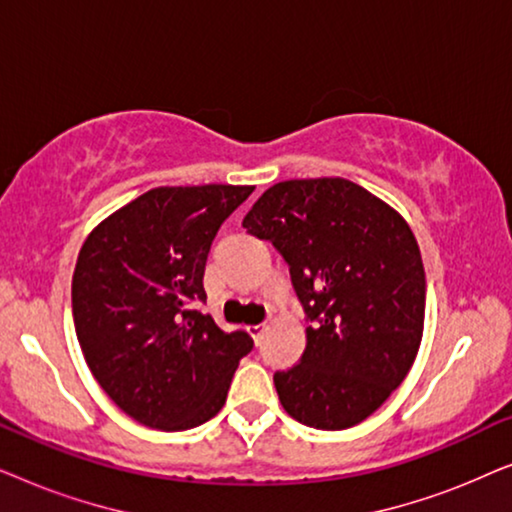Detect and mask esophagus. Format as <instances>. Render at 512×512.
Returning a JSON list of instances; mask_svg holds the SVG:
<instances>
[{
  "mask_svg": "<svg viewBox=\"0 0 512 512\" xmlns=\"http://www.w3.org/2000/svg\"><path fill=\"white\" fill-rule=\"evenodd\" d=\"M247 333L251 335V338H254V342H256V345H258V342H261V338H263V333H265V324L247 326Z\"/></svg>",
  "mask_w": 512,
  "mask_h": 512,
  "instance_id": "obj_1",
  "label": "esophagus"
}]
</instances>
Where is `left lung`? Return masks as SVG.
Wrapping results in <instances>:
<instances>
[{"label":"left lung","mask_w":512,"mask_h":512,"mask_svg":"<svg viewBox=\"0 0 512 512\" xmlns=\"http://www.w3.org/2000/svg\"><path fill=\"white\" fill-rule=\"evenodd\" d=\"M242 226L284 256L310 319L300 363L275 373L282 408L321 431L363 422L422 342L426 277L408 221L354 181L321 177L270 186Z\"/></svg>","instance_id":"left-lung-1"}]
</instances>
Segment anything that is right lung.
I'll use <instances>...</instances> for the list:
<instances>
[{"instance_id":"obj_1","label":"right lung","mask_w":512,"mask_h":512,"mask_svg":"<svg viewBox=\"0 0 512 512\" xmlns=\"http://www.w3.org/2000/svg\"><path fill=\"white\" fill-rule=\"evenodd\" d=\"M254 186H158L97 223L72 277V312L97 384L139 424L193 429L226 403L254 347L226 333L205 300L207 254L221 223Z\"/></svg>"}]
</instances>
